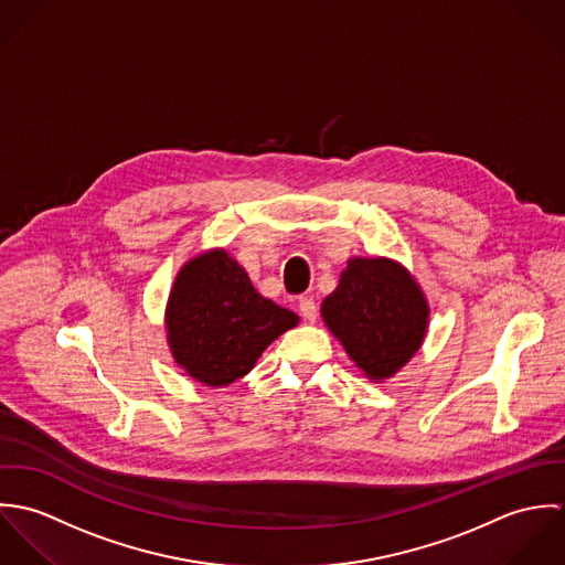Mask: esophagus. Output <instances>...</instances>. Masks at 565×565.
<instances>
[{"label":"esophagus","instance_id":"esophagus-1","mask_svg":"<svg viewBox=\"0 0 565 565\" xmlns=\"http://www.w3.org/2000/svg\"><path fill=\"white\" fill-rule=\"evenodd\" d=\"M298 309H300V316H302L307 322H316V318H318V305H316L313 298H300Z\"/></svg>","mask_w":565,"mask_h":565}]
</instances>
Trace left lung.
I'll use <instances>...</instances> for the list:
<instances>
[{
	"label": "left lung",
	"mask_w": 565,
	"mask_h": 565,
	"mask_svg": "<svg viewBox=\"0 0 565 565\" xmlns=\"http://www.w3.org/2000/svg\"><path fill=\"white\" fill-rule=\"evenodd\" d=\"M322 318L356 367L383 381L419 350L428 302L401 263L383 256L350 258L337 289L322 302Z\"/></svg>",
	"instance_id": "1"
}]
</instances>
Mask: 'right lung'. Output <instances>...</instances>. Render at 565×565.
<instances>
[{
  "label": "right lung",
  "mask_w": 565,
  "mask_h": 565,
  "mask_svg": "<svg viewBox=\"0 0 565 565\" xmlns=\"http://www.w3.org/2000/svg\"><path fill=\"white\" fill-rule=\"evenodd\" d=\"M167 343L202 385L245 376L263 350L298 326V316L263 298L226 249H209L178 271L164 313Z\"/></svg>",
  "instance_id": "right-lung-1"
}]
</instances>
